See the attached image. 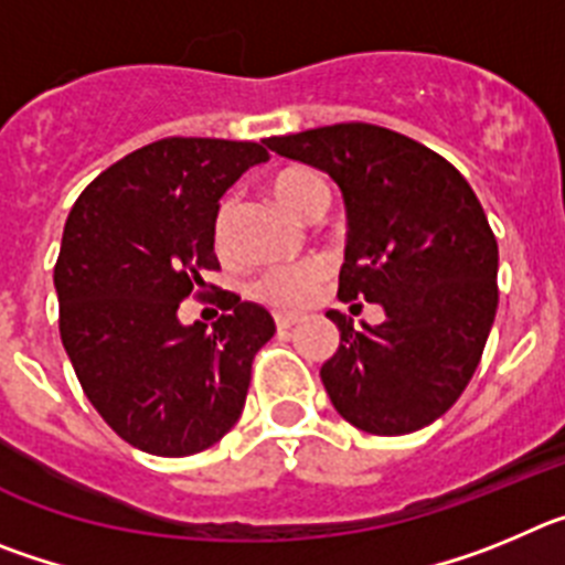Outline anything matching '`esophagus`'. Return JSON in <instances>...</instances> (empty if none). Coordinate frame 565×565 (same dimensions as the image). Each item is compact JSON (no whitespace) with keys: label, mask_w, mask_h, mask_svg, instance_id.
Returning a JSON list of instances; mask_svg holds the SVG:
<instances>
[{"label":"esophagus","mask_w":565,"mask_h":565,"mask_svg":"<svg viewBox=\"0 0 565 565\" xmlns=\"http://www.w3.org/2000/svg\"><path fill=\"white\" fill-rule=\"evenodd\" d=\"M274 322H277L279 331H288V328L297 326L299 317H294V313H277V317H274Z\"/></svg>","instance_id":"esophagus-1"}]
</instances>
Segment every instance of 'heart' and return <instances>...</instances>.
Instances as JSON below:
<instances>
[{
	"mask_svg": "<svg viewBox=\"0 0 565 565\" xmlns=\"http://www.w3.org/2000/svg\"><path fill=\"white\" fill-rule=\"evenodd\" d=\"M271 192L297 217H302L317 198H328L322 178L306 167H288L274 174ZM228 221H232V209L223 206L217 212V221H214V246H217L221 254H228V248H232ZM328 277H331L328 259H299V263L274 266L259 274L252 282V297L277 308V311H299V308L311 306L317 294L322 291V286H326Z\"/></svg>",
	"mask_w": 565,
	"mask_h": 565,
	"instance_id": "1",
	"label": "heart"
}]
</instances>
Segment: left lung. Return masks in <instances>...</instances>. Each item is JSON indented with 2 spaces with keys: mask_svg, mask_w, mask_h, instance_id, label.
<instances>
[{
  "mask_svg": "<svg viewBox=\"0 0 565 565\" xmlns=\"http://www.w3.org/2000/svg\"><path fill=\"white\" fill-rule=\"evenodd\" d=\"M263 143L342 189L339 299H367L384 311V322L362 328L328 311L339 348L319 376L331 404L373 436L422 430L458 402L495 322L498 243L476 192L441 154L373 124Z\"/></svg>",
  "mask_w": 565,
  "mask_h": 565,
  "instance_id": "left-lung-1",
  "label": "left lung"
}]
</instances>
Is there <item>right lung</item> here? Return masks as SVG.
<instances>
[{"label": "right lung", "instance_id": "obj_1", "mask_svg": "<svg viewBox=\"0 0 565 565\" xmlns=\"http://www.w3.org/2000/svg\"><path fill=\"white\" fill-rule=\"evenodd\" d=\"M263 161V143L163 138L113 163L70 209L53 274L62 344L89 404L138 450L194 456L243 413L271 313L221 291L228 313L206 331L183 326L178 308L221 268V198Z\"/></svg>", "mask_w": 565, "mask_h": 565}]
</instances>
